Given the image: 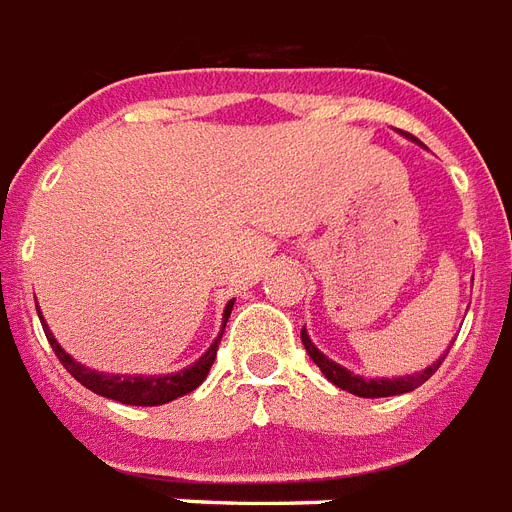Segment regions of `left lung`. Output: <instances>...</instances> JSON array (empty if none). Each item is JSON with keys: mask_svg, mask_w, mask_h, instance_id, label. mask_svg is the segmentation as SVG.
Masks as SVG:
<instances>
[{"mask_svg": "<svg viewBox=\"0 0 512 512\" xmlns=\"http://www.w3.org/2000/svg\"><path fill=\"white\" fill-rule=\"evenodd\" d=\"M300 338H302V346H305V352H308V357L322 368V374L327 376L335 387H341V390H346V393H352V395H360V398H387V395L412 393L414 387H420L423 382H428V379L436 374V368L442 365V360H445V357H442V360H436L434 365H428L423 374L401 376V379H363V376L349 374L346 368H341V365L333 363V360H327V357L313 346L305 330L300 333Z\"/></svg>", "mask_w": 512, "mask_h": 512, "instance_id": "left-lung-1", "label": "left lung"}]
</instances>
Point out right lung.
Segmentation results:
<instances>
[{
  "instance_id": "right-lung-1",
  "label": "right lung",
  "mask_w": 512,
  "mask_h": 512,
  "mask_svg": "<svg viewBox=\"0 0 512 512\" xmlns=\"http://www.w3.org/2000/svg\"><path fill=\"white\" fill-rule=\"evenodd\" d=\"M231 305H226V319H229ZM226 327V324H223ZM43 330H46V338L51 343V349L57 354V360L65 365L67 371L73 379L84 384L87 390L92 393L103 395V398H111V401H119V404H130V406H160V404H169L179 395H188L193 393L196 387H199L207 374H210L212 363H215V354H218V343H220V333L215 338L207 352L201 354L196 363L185 368V371H179V374H166V376H117V374H98V371H92V368H84V365H78L70 354H65V349L59 346L57 338L48 333L46 322H43Z\"/></svg>"
}]
</instances>
